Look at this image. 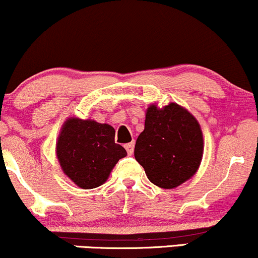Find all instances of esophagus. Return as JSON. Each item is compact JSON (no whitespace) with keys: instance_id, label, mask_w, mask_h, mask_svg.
Here are the masks:
<instances>
[{"instance_id":"obj_1","label":"esophagus","mask_w":258,"mask_h":258,"mask_svg":"<svg viewBox=\"0 0 258 258\" xmlns=\"http://www.w3.org/2000/svg\"><path fill=\"white\" fill-rule=\"evenodd\" d=\"M125 148L127 150V154H128V155H132L133 149H135V142H131V143L125 144Z\"/></svg>"}]
</instances>
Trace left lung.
<instances>
[{"mask_svg": "<svg viewBox=\"0 0 258 258\" xmlns=\"http://www.w3.org/2000/svg\"><path fill=\"white\" fill-rule=\"evenodd\" d=\"M204 153L198 120L176 103L147 109L144 131L138 136L135 158L148 179L164 189L176 188L194 176Z\"/></svg>", "mask_w": 258, "mask_h": 258, "instance_id": "left-lung-1", "label": "left lung"}]
</instances>
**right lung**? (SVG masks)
<instances>
[{"mask_svg": "<svg viewBox=\"0 0 258 258\" xmlns=\"http://www.w3.org/2000/svg\"><path fill=\"white\" fill-rule=\"evenodd\" d=\"M114 137V127L108 123L68 119L57 142V158L63 172L82 189L102 185L116 162L127 155Z\"/></svg>", "mask_w": 258, "mask_h": 258, "instance_id": "right-lung-1", "label": "right lung"}]
</instances>
